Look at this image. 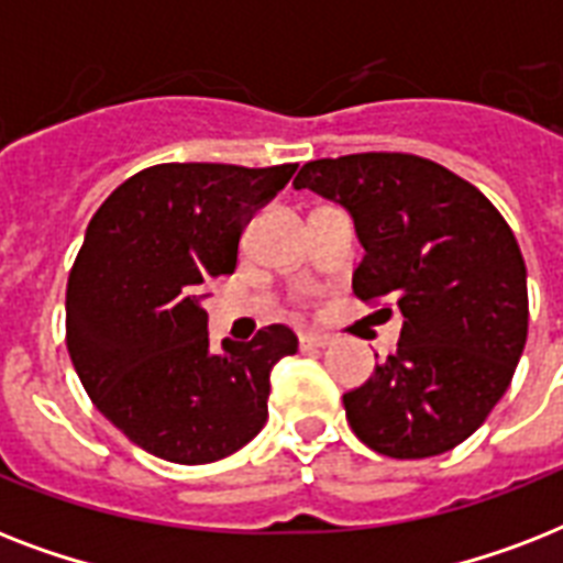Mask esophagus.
Masks as SVG:
<instances>
[{"label": "esophagus", "instance_id": "obj_1", "mask_svg": "<svg viewBox=\"0 0 563 563\" xmlns=\"http://www.w3.org/2000/svg\"><path fill=\"white\" fill-rule=\"evenodd\" d=\"M330 344V335H318V333H303L300 335V351H321Z\"/></svg>", "mask_w": 563, "mask_h": 563}]
</instances>
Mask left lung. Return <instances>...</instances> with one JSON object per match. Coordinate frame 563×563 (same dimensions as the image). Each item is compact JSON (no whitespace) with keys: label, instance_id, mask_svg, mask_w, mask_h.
I'll return each mask as SVG.
<instances>
[{"label":"left lung","instance_id":"1","mask_svg":"<svg viewBox=\"0 0 563 563\" xmlns=\"http://www.w3.org/2000/svg\"><path fill=\"white\" fill-rule=\"evenodd\" d=\"M295 189L351 212L365 247L353 295L402 316L397 353L344 394L356 438L391 459L459 446L511 385L529 333L526 263L508 221L418 154L309 161Z\"/></svg>","mask_w":563,"mask_h":563}]
</instances>
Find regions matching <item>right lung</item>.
Segmentation results:
<instances>
[{
    "label": "right lung",
    "mask_w": 563,
    "mask_h": 563,
    "mask_svg": "<svg viewBox=\"0 0 563 563\" xmlns=\"http://www.w3.org/2000/svg\"><path fill=\"white\" fill-rule=\"evenodd\" d=\"M295 163H161L108 195L66 283V347L92 406L145 453L210 464L265 427L272 368L298 351L289 327L210 351L203 280L236 268L254 210Z\"/></svg>",
    "instance_id": "1"
}]
</instances>
